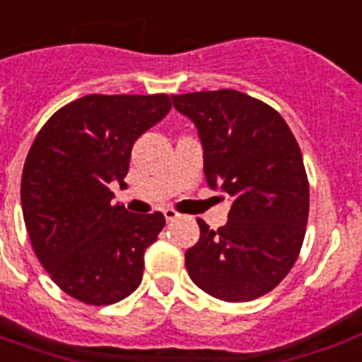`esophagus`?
<instances>
[{
	"instance_id": "1",
	"label": "esophagus",
	"mask_w": 362,
	"mask_h": 362,
	"mask_svg": "<svg viewBox=\"0 0 362 362\" xmlns=\"http://www.w3.org/2000/svg\"><path fill=\"white\" fill-rule=\"evenodd\" d=\"M163 216H165V220H167V221H175V220H178V218H180V214H178L175 209H165Z\"/></svg>"
}]
</instances>
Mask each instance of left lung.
Instances as JSON below:
<instances>
[{
  "mask_svg": "<svg viewBox=\"0 0 362 362\" xmlns=\"http://www.w3.org/2000/svg\"><path fill=\"white\" fill-rule=\"evenodd\" d=\"M197 125L210 187L231 197L218 231L197 220L201 237L186 252L195 286L226 303L267 295L303 247L310 184L303 153L280 112L238 90L173 95Z\"/></svg>",
  "mask_w": 362,
  "mask_h": 362,
  "instance_id": "8db88e82",
  "label": "left lung"
}]
</instances>
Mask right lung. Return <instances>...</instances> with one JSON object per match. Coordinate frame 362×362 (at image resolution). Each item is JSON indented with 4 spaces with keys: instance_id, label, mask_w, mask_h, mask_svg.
<instances>
[{
    "instance_id": "obj_1",
    "label": "right lung",
    "mask_w": 362,
    "mask_h": 362,
    "mask_svg": "<svg viewBox=\"0 0 362 362\" xmlns=\"http://www.w3.org/2000/svg\"><path fill=\"white\" fill-rule=\"evenodd\" d=\"M170 107L167 93H92L54 112L31 144L20 186L25 229L42 269L81 303L115 304L141 284L165 218L112 204L110 186L125 187L131 148Z\"/></svg>"
}]
</instances>
